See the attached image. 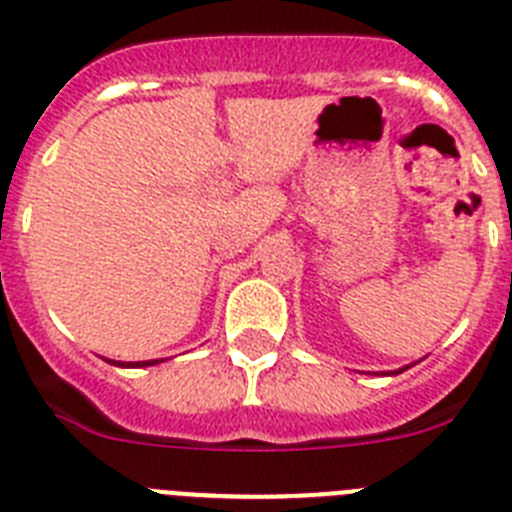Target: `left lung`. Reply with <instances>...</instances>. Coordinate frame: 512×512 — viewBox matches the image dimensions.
Segmentation results:
<instances>
[{
    "instance_id": "1",
    "label": "left lung",
    "mask_w": 512,
    "mask_h": 512,
    "mask_svg": "<svg viewBox=\"0 0 512 512\" xmlns=\"http://www.w3.org/2000/svg\"><path fill=\"white\" fill-rule=\"evenodd\" d=\"M404 370H406V368H401V370H393V375H399V373H404Z\"/></svg>"
}]
</instances>
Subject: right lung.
<instances>
[{
  "mask_svg": "<svg viewBox=\"0 0 512 512\" xmlns=\"http://www.w3.org/2000/svg\"><path fill=\"white\" fill-rule=\"evenodd\" d=\"M111 365H119V368H147V365H157L163 360H147V362H119V360H108Z\"/></svg>",
  "mask_w": 512,
  "mask_h": 512,
  "instance_id": "obj_1",
  "label": "right lung"
}]
</instances>
